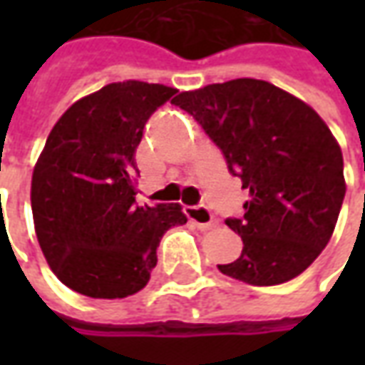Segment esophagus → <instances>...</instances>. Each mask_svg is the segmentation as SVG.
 <instances>
[{
    "label": "esophagus",
    "instance_id": "34e87169",
    "mask_svg": "<svg viewBox=\"0 0 365 365\" xmlns=\"http://www.w3.org/2000/svg\"><path fill=\"white\" fill-rule=\"evenodd\" d=\"M183 213L187 215V219H190L197 229L207 230L213 227V213H211V209L205 205H195V207H185L183 209Z\"/></svg>",
    "mask_w": 365,
    "mask_h": 365
}]
</instances>
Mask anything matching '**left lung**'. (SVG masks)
Returning <instances> with one entry per match:
<instances>
[{
    "label": "left lung",
    "mask_w": 365,
    "mask_h": 365,
    "mask_svg": "<svg viewBox=\"0 0 365 365\" xmlns=\"http://www.w3.org/2000/svg\"><path fill=\"white\" fill-rule=\"evenodd\" d=\"M172 103L197 120L250 191L245 215L225 221L242 238V254L219 269L250 285L305 272L329 245L346 193L342 150L324 120L252 78L183 91Z\"/></svg>",
    "instance_id": "1"
}]
</instances>
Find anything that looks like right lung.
Returning a JSON list of instances; mask_svg holds the SVG:
<instances>
[{
  "mask_svg": "<svg viewBox=\"0 0 365 365\" xmlns=\"http://www.w3.org/2000/svg\"><path fill=\"white\" fill-rule=\"evenodd\" d=\"M178 90L128 80L76 101L46 138L31 183L38 245L70 289L93 299L140 291L160 238L187 217L175 203L136 205L135 162L146 120Z\"/></svg>",
  "mask_w": 365,
  "mask_h": 365,
  "instance_id": "add662e5",
  "label": "right lung"
}]
</instances>
